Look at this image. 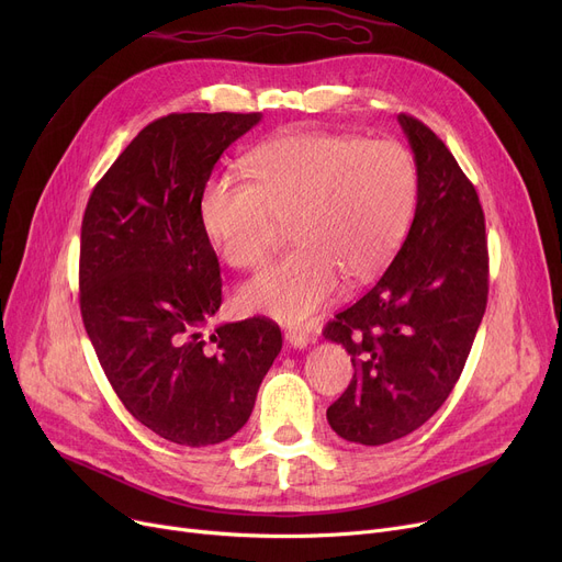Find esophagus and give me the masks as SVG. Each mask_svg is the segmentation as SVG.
Instances as JSON below:
<instances>
[{
  "label": "esophagus",
  "instance_id": "1",
  "mask_svg": "<svg viewBox=\"0 0 562 562\" xmlns=\"http://www.w3.org/2000/svg\"><path fill=\"white\" fill-rule=\"evenodd\" d=\"M284 337H286V341H289V346H293V348H307L310 346V335L305 333V330H286L284 333Z\"/></svg>",
  "mask_w": 562,
  "mask_h": 562
}]
</instances>
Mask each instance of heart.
Listing matches in <instances>:
<instances>
[{
  "label": "heart",
  "instance_id": "b5f03b06",
  "mask_svg": "<svg viewBox=\"0 0 562 562\" xmlns=\"http://www.w3.org/2000/svg\"><path fill=\"white\" fill-rule=\"evenodd\" d=\"M248 177L216 175L200 195V221L236 269H259L280 223L296 241L241 291V305L301 323L350 282L375 278L396 255L417 202V170L392 140L286 132L248 157Z\"/></svg>",
  "mask_w": 562,
  "mask_h": 562
}]
</instances>
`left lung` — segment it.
Here are the masks:
<instances>
[{
	"label": "left lung",
	"instance_id": "left-lung-1",
	"mask_svg": "<svg viewBox=\"0 0 562 562\" xmlns=\"http://www.w3.org/2000/svg\"><path fill=\"white\" fill-rule=\"evenodd\" d=\"M398 123L415 153V221L382 278L323 330L356 369L328 407V424L364 447L390 445L435 415L456 387L487 305L479 193L432 130L405 113Z\"/></svg>",
	"mask_w": 562,
	"mask_h": 562
}]
</instances>
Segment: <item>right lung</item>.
Wrapping results in <instances>:
<instances>
[{"label": "right lung", "instance_id": "obj_1", "mask_svg": "<svg viewBox=\"0 0 562 562\" xmlns=\"http://www.w3.org/2000/svg\"><path fill=\"white\" fill-rule=\"evenodd\" d=\"M261 113H170L113 161L81 221L79 307L130 415L182 447L241 430L282 348L271 318L202 330L223 303L200 195L227 147Z\"/></svg>", "mask_w": 562, "mask_h": 562}]
</instances>
